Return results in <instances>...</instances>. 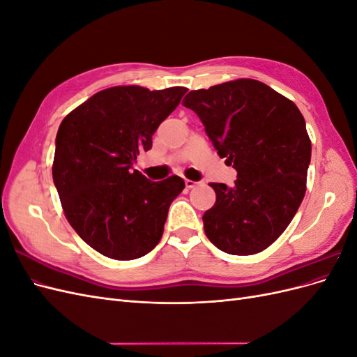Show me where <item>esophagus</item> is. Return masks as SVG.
I'll use <instances>...</instances> for the list:
<instances>
[{
  "instance_id": "esophagus-1",
  "label": "esophagus",
  "mask_w": 357,
  "mask_h": 357,
  "mask_svg": "<svg viewBox=\"0 0 357 357\" xmlns=\"http://www.w3.org/2000/svg\"><path fill=\"white\" fill-rule=\"evenodd\" d=\"M185 185H186V188H188V189H193V188H195V186L198 185V181H193V180H185Z\"/></svg>"
}]
</instances>
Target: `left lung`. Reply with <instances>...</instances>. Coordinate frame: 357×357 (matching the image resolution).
<instances>
[{"instance_id": "left-lung-1", "label": "left lung", "mask_w": 357, "mask_h": 357, "mask_svg": "<svg viewBox=\"0 0 357 357\" xmlns=\"http://www.w3.org/2000/svg\"><path fill=\"white\" fill-rule=\"evenodd\" d=\"M183 105L198 114L218 155L236 169L232 188L210 183L215 204L202 215L205 235L229 255L265 250L305 195L311 142L304 116L253 79L190 91Z\"/></svg>"}]
</instances>
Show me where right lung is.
<instances>
[{
    "instance_id": "right-lung-1",
    "label": "right lung",
    "mask_w": 357,
    "mask_h": 357,
    "mask_svg": "<svg viewBox=\"0 0 357 357\" xmlns=\"http://www.w3.org/2000/svg\"><path fill=\"white\" fill-rule=\"evenodd\" d=\"M186 92L181 86H114L92 95L59 125L53 183L73 229L98 253L131 261L160 241L185 181L178 176L150 181L132 165L142 150L152 149V135Z\"/></svg>"
}]
</instances>
